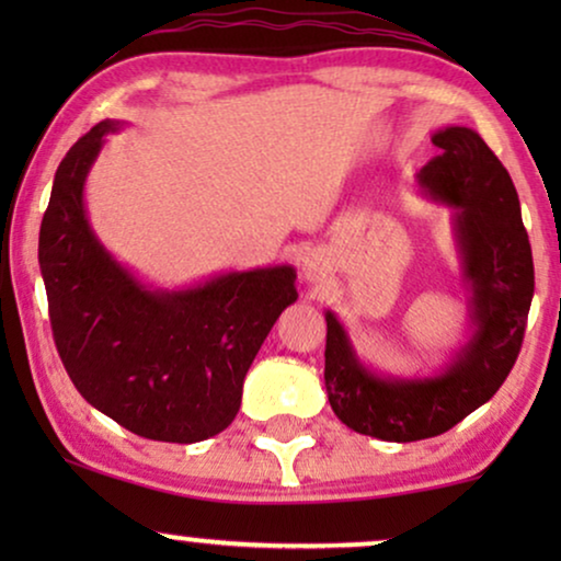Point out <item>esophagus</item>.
I'll list each match as a JSON object with an SVG mask.
<instances>
[{
	"mask_svg": "<svg viewBox=\"0 0 561 561\" xmlns=\"http://www.w3.org/2000/svg\"><path fill=\"white\" fill-rule=\"evenodd\" d=\"M324 275H327V263L321 260V255H313L311 252V255L304 260V278L311 283H319Z\"/></svg>",
	"mask_w": 561,
	"mask_h": 561,
	"instance_id": "1",
	"label": "esophagus"
}]
</instances>
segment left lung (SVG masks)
Segmentation results:
<instances>
[{"label":"left lung","instance_id":"1","mask_svg":"<svg viewBox=\"0 0 561 561\" xmlns=\"http://www.w3.org/2000/svg\"><path fill=\"white\" fill-rule=\"evenodd\" d=\"M432 142L442 156L421 168L419 186L455 209L470 342L434 378H380L359 363L344 327L327 311L329 403L342 424L382 442L439 436L488 403L516 365L534 298L531 244L508 171L470 127H444Z\"/></svg>","mask_w":561,"mask_h":561}]
</instances>
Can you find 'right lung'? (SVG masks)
<instances>
[{
	"mask_svg": "<svg viewBox=\"0 0 561 561\" xmlns=\"http://www.w3.org/2000/svg\"><path fill=\"white\" fill-rule=\"evenodd\" d=\"M119 122L91 127L53 181L37 260L68 378L137 436L194 444L225 432L275 319L298 298L290 265L227 273L186 290H150L91 232L83 183Z\"/></svg>",
	"mask_w": 561,
	"mask_h": 561,
	"instance_id": "obj_1",
	"label": "right lung"
}]
</instances>
